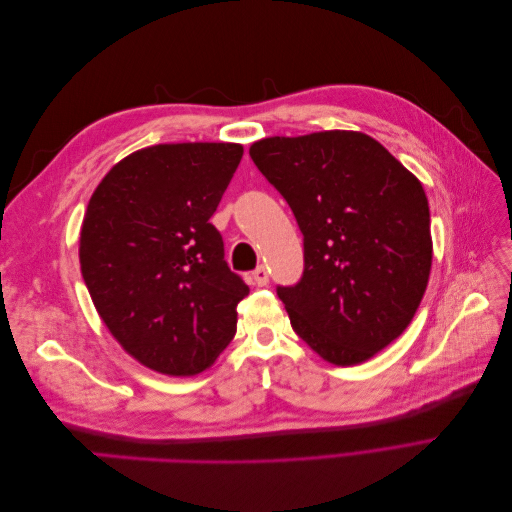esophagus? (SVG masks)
<instances>
[{
  "label": "esophagus",
  "mask_w": 512,
  "mask_h": 512,
  "mask_svg": "<svg viewBox=\"0 0 512 512\" xmlns=\"http://www.w3.org/2000/svg\"><path fill=\"white\" fill-rule=\"evenodd\" d=\"M252 277H254V284L256 286H267L269 284V271L265 265H258L254 271H252Z\"/></svg>",
  "instance_id": "1"
}]
</instances>
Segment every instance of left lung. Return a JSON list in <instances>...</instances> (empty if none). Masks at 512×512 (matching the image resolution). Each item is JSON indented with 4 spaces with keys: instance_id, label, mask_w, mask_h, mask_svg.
I'll list each match as a JSON object with an SVG mask.
<instances>
[{
    "instance_id": "1",
    "label": "left lung",
    "mask_w": 512,
    "mask_h": 512,
    "mask_svg": "<svg viewBox=\"0 0 512 512\" xmlns=\"http://www.w3.org/2000/svg\"><path fill=\"white\" fill-rule=\"evenodd\" d=\"M250 158L303 232V275L277 286L290 324L324 361L356 365L397 339L431 271L421 181L361 132L262 138Z\"/></svg>"
}]
</instances>
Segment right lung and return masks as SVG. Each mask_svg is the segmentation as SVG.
<instances>
[{"label": "right lung", "mask_w": 512, "mask_h": 512, "mask_svg": "<svg viewBox=\"0 0 512 512\" xmlns=\"http://www.w3.org/2000/svg\"><path fill=\"white\" fill-rule=\"evenodd\" d=\"M241 156L232 143L147 147L108 170L87 205L91 301L123 350L160 374H200L235 337L250 288L209 220Z\"/></svg>", "instance_id": "add662e5"}]
</instances>
